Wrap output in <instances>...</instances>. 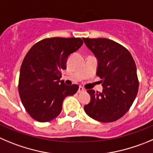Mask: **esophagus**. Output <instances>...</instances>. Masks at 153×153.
<instances>
[{"label":"esophagus","instance_id":"obj_1","mask_svg":"<svg viewBox=\"0 0 153 153\" xmlns=\"http://www.w3.org/2000/svg\"><path fill=\"white\" fill-rule=\"evenodd\" d=\"M85 90L83 88H82V87H79V88H78V93H81V92H84V91H85Z\"/></svg>","mask_w":153,"mask_h":153}]
</instances>
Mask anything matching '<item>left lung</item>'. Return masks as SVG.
<instances>
[{
    "label": "left lung",
    "mask_w": 153,
    "mask_h": 153,
    "mask_svg": "<svg viewBox=\"0 0 153 153\" xmlns=\"http://www.w3.org/2000/svg\"><path fill=\"white\" fill-rule=\"evenodd\" d=\"M97 59V75L101 78L102 92L88 90L91 101L84 106L91 118L112 122L130 109L137 94L139 82L137 67L129 51L106 38H83Z\"/></svg>",
    "instance_id": "left-lung-1"
}]
</instances>
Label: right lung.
Masks as SVG:
<instances>
[{
    "instance_id": "obj_1",
    "label": "right lung",
    "mask_w": 153,
    "mask_h": 153,
    "mask_svg": "<svg viewBox=\"0 0 153 153\" xmlns=\"http://www.w3.org/2000/svg\"><path fill=\"white\" fill-rule=\"evenodd\" d=\"M82 44L79 38H45L27 53L20 68L19 93L31 118L50 122L59 115L64 99L77 92L78 85L68 86L60 80L61 71Z\"/></svg>"
}]
</instances>
